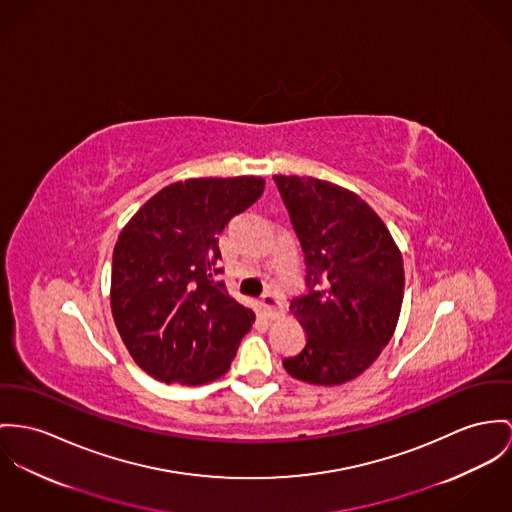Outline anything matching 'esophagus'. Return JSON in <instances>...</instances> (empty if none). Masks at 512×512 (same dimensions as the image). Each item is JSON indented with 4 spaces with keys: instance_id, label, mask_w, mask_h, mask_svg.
<instances>
[{
    "instance_id": "esophagus-1",
    "label": "esophagus",
    "mask_w": 512,
    "mask_h": 512,
    "mask_svg": "<svg viewBox=\"0 0 512 512\" xmlns=\"http://www.w3.org/2000/svg\"><path fill=\"white\" fill-rule=\"evenodd\" d=\"M261 308H263V312H265L267 317H276V315L282 314V304H280L278 296L273 294V292L263 294V298H261Z\"/></svg>"
}]
</instances>
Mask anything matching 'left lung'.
I'll return each instance as SVG.
<instances>
[{
    "instance_id": "8db88e82",
    "label": "left lung",
    "mask_w": 512,
    "mask_h": 512,
    "mask_svg": "<svg viewBox=\"0 0 512 512\" xmlns=\"http://www.w3.org/2000/svg\"><path fill=\"white\" fill-rule=\"evenodd\" d=\"M306 261V292L290 310L306 329L284 370L314 386L362 374L390 343L403 302V259L380 216L351 191L275 175Z\"/></svg>"
}]
</instances>
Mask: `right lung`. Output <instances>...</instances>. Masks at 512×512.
<instances>
[{
  "label": "right lung",
  "instance_id": "1",
  "mask_svg": "<svg viewBox=\"0 0 512 512\" xmlns=\"http://www.w3.org/2000/svg\"><path fill=\"white\" fill-rule=\"evenodd\" d=\"M265 179H187L161 189L122 228L111 310L134 362L165 384L224 376L255 314L216 275L218 236L263 195Z\"/></svg>",
  "mask_w": 512,
  "mask_h": 512
}]
</instances>
